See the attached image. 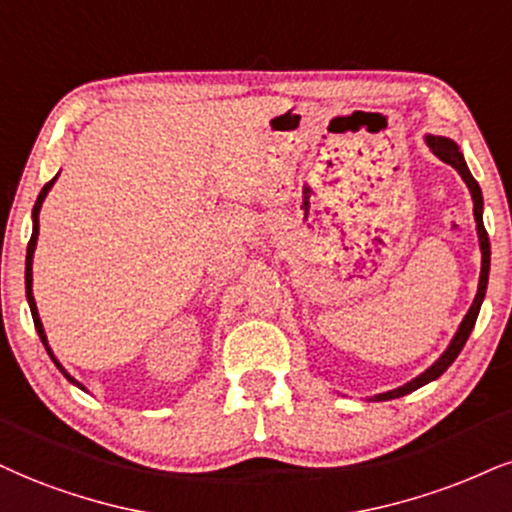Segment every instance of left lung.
<instances>
[{
	"label": "left lung",
	"instance_id": "left-lung-1",
	"mask_svg": "<svg viewBox=\"0 0 512 512\" xmlns=\"http://www.w3.org/2000/svg\"><path fill=\"white\" fill-rule=\"evenodd\" d=\"M427 147H430L434 154L439 156L441 161L449 163L460 173V178L465 180V185H468L470 194H472V204H475V220H477V235H479V249H482V273H479V287H477V294H475V301H472L468 315L463 318V323H460L456 337L451 339L449 349L439 356V361L432 365V368H427L422 375L415 377V380H410L408 384H403L399 389H391V391H384V394H377L375 401H389V399H399V396H406L410 391L425 387L427 382L437 380V377L444 375L446 370H449V365L456 361L458 353L463 351L465 342H468L472 327L477 323V315H479V308H482V301H484V294H487V282H489V266H491V244H489V235L487 230H484V220H482V208H484V201H482V189H479L477 180L472 178L468 163H465L463 154H460L458 144L453 140H446V137H434V135H427Z\"/></svg>",
	"mask_w": 512,
	"mask_h": 512
}]
</instances>
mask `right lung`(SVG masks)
Returning a JSON list of instances; mask_svg holds the SVG:
<instances>
[{"label": "right lung", "instance_id": "right-lung-1", "mask_svg": "<svg viewBox=\"0 0 512 512\" xmlns=\"http://www.w3.org/2000/svg\"><path fill=\"white\" fill-rule=\"evenodd\" d=\"M54 182H56V178H54V180H49L47 185L42 187L40 197H37V201H35V208H33V237H30V242H28V256H25V296H28V304H30V313H33V323H35V330H37V334H40V339H42L44 349H47L49 356H52V361L56 363V368H59V370L63 372V375H66V380H68V382H73L75 387L85 389V387H82L80 382H75L73 377L68 375V372L61 368V363L56 361V358H54V353H52V349H49V344H47V334H44V327H42L40 313H37V306H35V296H33V254H35L37 235H40V208H42V201H44V197H47V192H49V189H52Z\"/></svg>", "mask_w": 512, "mask_h": 512}]
</instances>
